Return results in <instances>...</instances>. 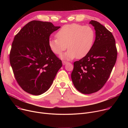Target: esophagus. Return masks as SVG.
I'll return each instance as SVG.
<instances>
[{"mask_svg":"<svg viewBox=\"0 0 128 128\" xmlns=\"http://www.w3.org/2000/svg\"><path fill=\"white\" fill-rule=\"evenodd\" d=\"M68 62H66V61H62V64H63V65H65V64H66L67 63H68Z\"/></svg>","mask_w":128,"mask_h":128,"instance_id":"obj_1","label":"esophagus"}]
</instances>
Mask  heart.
Masks as SVG:
<instances>
[{"instance_id": "1", "label": "heart", "mask_w": 128, "mask_h": 128, "mask_svg": "<svg viewBox=\"0 0 128 128\" xmlns=\"http://www.w3.org/2000/svg\"><path fill=\"white\" fill-rule=\"evenodd\" d=\"M95 36L94 30L91 27L73 23L62 27L56 33L57 38L49 40L48 46L56 54H61L68 48V50L60 56L62 59H80L90 50Z\"/></svg>"}]
</instances>
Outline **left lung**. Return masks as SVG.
Masks as SVG:
<instances>
[{
	"instance_id": "left-lung-1",
	"label": "left lung",
	"mask_w": 128,
	"mask_h": 128,
	"mask_svg": "<svg viewBox=\"0 0 128 128\" xmlns=\"http://www.w3.org/2000/svg\"><path fill=\"white\" fill-rule=\"evenodd\" d=\"M96 38L86 55L74 62L71 79L79 92L90 94L100 90L106 82L116 64L117 50L112 32L100 23L91 20Z\"/></svg>"
}]
</instances>
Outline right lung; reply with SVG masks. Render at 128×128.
I'll list each match as a JSON object with an SVG mask.
<instances>
[{
	"label": "right lung",
	"instance_id": "obj_1",
	"mask_svg": "<svg viewBox=\"0 0 128 128\" xmlns=\"http://www.w3.org/2000/svg\"><path fill=\"white\" fill-rule=\"evenodd\" d=\"M60 28L50 22L32 21L14 36L10 63L17 82L27 93H45L62 67L61 60L48 46L50 35Z\"/></svg>",
	"mask_w": 128,
	"mask_h": 128
}]
</instances>
